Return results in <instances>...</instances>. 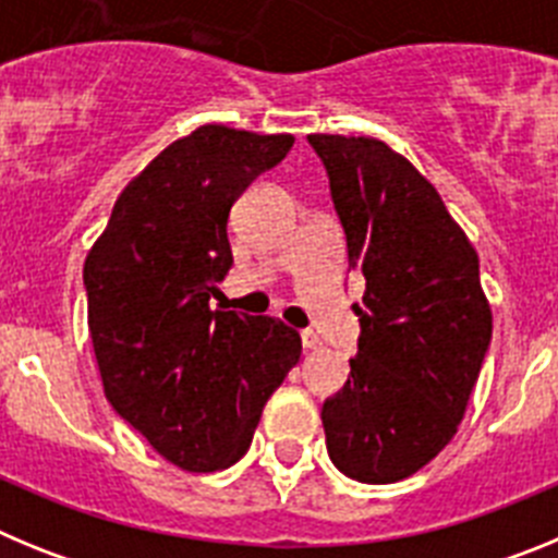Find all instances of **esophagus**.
I'll list each match as a JSON object with an SVG mask.
<instances>
[{
  "instance_id": "esophagus-1",
  "label": "esophagus",
  "mask_w": 558,
  "mask_h": 558,
  "mask_svg": "<svg viewBox=\"0 0 558 558\" xmlns=\"http://www.w3.org/2000/svg\"><path fill=\"white\" fill-rule=\"evenodd\" d=\"M302 343H304V349H307V352H315V349H322V338H318V335H315L313 329H304V332H302Z\"/></svg>"
}]
</instances>
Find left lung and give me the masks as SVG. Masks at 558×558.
<instances>
[{"label":"left lung","mask_w":558,"mask_h":558,"mask_svg":"<svg viewBox=\"0 0 558 558\" xmlns=\"http://www.w3.org/2000/svg\"><path fill=\"white\" fill-rule=\"evenodd\" d=\"M366 279L357 357L324 402L327 452L360 483L418 472L458 433L492 340L477 251L436 186L374 136L310 133Z\"/></svg>","instance_id":"left-lung-1"}]
</instances>
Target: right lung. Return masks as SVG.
<instances>
[{"mask_svg":"<svg viewBox=\"0 0 558 558\" xmlns=\"http://www.w3.org/2000/svg\"><path fill=\"white\" fill-rule=\"evenodd\" d=\"M290 147V133L195 128L128 181L86 254L106 399L186 472L240 461L265 402L302 357V338L279 318L209 307L234 263L231 204Z\"/></svg>","mask_w":558,"mask_h":558,"instance_id":"add662e5","label":"right lung"}]
</instances>
